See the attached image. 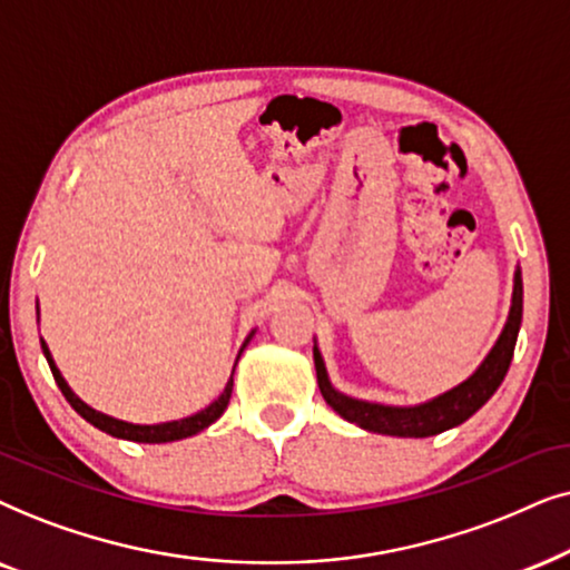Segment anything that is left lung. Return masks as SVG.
Listing matches in <instances>:
<instances>
[{
    "label": "left lung",
    "mask_w": 570,
    "mask_h": 570,
    "mask_svg": "<svg viewBox=\"0 0 570 570\" xmlns=\"http://www.w3.org/2000/svg\"><path fill=\"white\" fill-rule=\"evenodd\" d=\"M521 313H523V284H521V271H515L513 281V305L511 315L503 333H500L498 344L492 346L488 360L480 364V370L464 381L456 389L443 393V396L428 401L420 406H381V404H367V401L348 399L344 393L333 391L325 375V364L321 360V352L315 348V370H317V385H321L323 399L333 406V412H338L344 420L360 424V428L370 432H383V435H396V438H430L438 432L456 428V424L466 422L476 409L488 404V399L500 389L503 377L511 367L515 338H519L521 328Z\"/></svg>",
    "instance_id": "left-lung-1"
}]
</instances>
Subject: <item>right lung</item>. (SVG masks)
<instances>
[{
  "mask_svg": "<svg viewBox=\"0 0 570 570\" xmlns=\"http://www.w3.org/2000/svg\"><path fill=\"white\" fill-rule=\"evenodd\" d=\"M41 348L43 354H47V362L51 367V375H55V381L59 385V391L65 393V399L70 401V406L78 412L82 420H88L94 428L109 432L114 438H125V440H135V443H169V440H181V438H189L195 435V432L206 430L208 424H214L218 416L224 414V409L229 406V399H232V385H234V373L229 377V383H226V389L218 401H214L208 409H203V412H197L193 416H187V420H179V422H166V424H130V422H119V420H111V416H106L101 412H96V409H90L82 404V401L75 396L70 391V385L65 383V377L59 375L55 360H51L49 354V346L43 344L41 338Z\"/></svg>",
  "mask_w": 570,
  "mask_h": 570,
  "instance_id": "1",
  "label": "right lung"
}]
</instances>
